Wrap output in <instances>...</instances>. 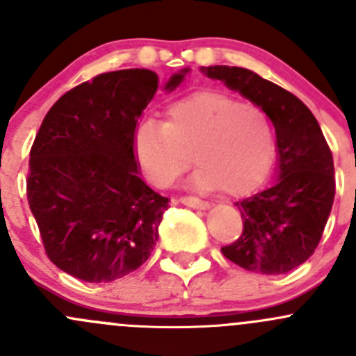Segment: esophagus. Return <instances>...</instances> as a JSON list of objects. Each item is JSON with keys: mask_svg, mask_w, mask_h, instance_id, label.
Segmentation results:
<instances>
[{"mask_svg": "<svg viewBox=\"0 0 356 356\" xmlns=\"http://www.w3.org/2000/svg\"><path fill=\"white\" fill-rule=\"evenodd\" d=\"M179 201H181L182 204H186V207L196 208V210H207V208H210V204H208L207 201L195 198V196H182V198H179Z\"/></svg>", "mask_w": 356, "mask_h": 356, "instance_id": "34e87169", "label": "esophagus"}]
</instances>
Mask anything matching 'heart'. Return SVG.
Returning a JSON list of instances; mask_svg holds the SVG:
<instances>
[{"label":"heart","instance_id":"heart-1","mask_svg":"<svg viewBox=\"0 0 356 356\" xmlns=\"http://www.w3.org/2000/svg\"><path fill=\"white\" fill-rule=\"evenodd\" d=\"M134 153L153 184L165 188L195 161L196 188L229 196L253 191L267 174L274 136L265 111L218 91L170 103L167 122L146 118L134 132Z\"/></svg>","mask_w":356,"mask_h":356}]
</instances>
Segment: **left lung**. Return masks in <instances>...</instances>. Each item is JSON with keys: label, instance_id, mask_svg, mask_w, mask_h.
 Segmentation results:
<instances>
[{"label": "left lung", "instance_id": "obj_1", "mask_svg": "<svg viewBox=\"0 0 356 356\" xmlns=\"http://www.w3.org/2000/svg\"><path fill=\"white\" fill-rule=\"evenodd\" d=\"M265 111L277 139V182L238 201L243 232L222 248L227 260L258 274H286L314 254L331 213L332 153L317 118L293 92L241 67H201Z\"/></svg>", "mask_w": 356, "mask_h": 356}]
</instances>
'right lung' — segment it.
Masks as SVG:
<instances>
[{
  "mask_svg": "<svg viewBox=\"0 0 356 356\" xmlns=\"http://www.w3.org/2000/svg\"><path fill=\"white\" fill-rule=\"evenodd\" d=\"M189 68L165 84L174 91ZM158 89L146 68L106 72L49 108L31 148L27 201L49 260L86 282L138 270L158 241L168 198L141 177L138 118Z\"/></svg>",
  "mask_w": 356,
  "mask_h": 356,
  "instance_id": "right-lung-1",
  "label": "right lung"
}]
</instances>
